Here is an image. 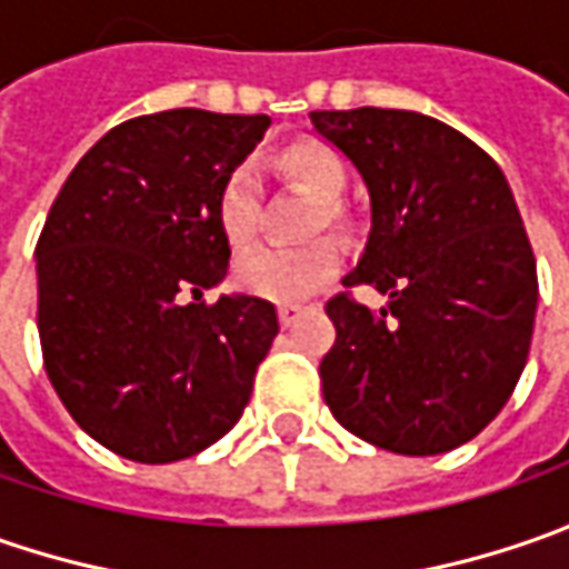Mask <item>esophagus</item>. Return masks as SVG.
Returning a JSON list of instances; mask_svg holds the SVG:
<instances>
[{"label": "esophagus", "instance_id": "esophagus-1", "mask_svg": "<svg viewBox=\"0 0 569 569\" xmlns=\"http://www.w3.org/2000/svg\"><path fill=\"white\" fill-rule=\"evenodd\" d=\"M300 313H303V307H300V303H281V307H278V322L288 329V326H295Z\"/></svg>", "mask_w": 569, "mask_h": 569}]
</instances>
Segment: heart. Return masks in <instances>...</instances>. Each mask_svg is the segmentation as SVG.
<instances>
[{
	"label": "heart",
	"instance_id": "heart-1",
	"mask_svg": "<svg viewBox=\"0 0 569 569\" xmlns=\"http://www.w3.org/2000/svg\"><path fill=\"white\" fill-rule=\"evenodd\" d=\"M278 167L284 177H291L297 187H303L313 199H319V214L313 228H339L341 192L348 187V167L332 144L297 142L288 144L278 154ZM214 221L221 237L233 250L247 247L256 237L259 224V180L250 167L240 164L224 173L221 187L214 192ZM339 266V247L332 240H313L303 247H262L240 256L233 281L240 291L274 303L300 300L319 288Z\"/></svg>",
	"mask_w": 569,
	"mask_h": 569
}]
</instances>
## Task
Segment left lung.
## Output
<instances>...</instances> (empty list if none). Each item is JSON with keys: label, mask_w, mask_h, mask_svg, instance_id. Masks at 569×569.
<instances>
[{"label": "left lung", "mask_w": 569, "mask_h": 569, "mask_svg": "<svg viewBox=\"0 0 569 569\" xmlns=\"http://www.w3.org/2000/svg\"><path fill=\"white\" fill-rule=\"evenodd\" d=\"M319 136L370 189V237L326 303L336 345L319 363L336 421L373 447L437 456L469 443L513 396L536 326L538 274L493 158L411 110H313ZM390 295L380 315L350 295Z\"/></svg>", "instance_id": "1"}]
</instances>
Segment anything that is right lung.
<instances>
[{
    "label": "right lung",
    "mask_w": 569,
    "mask_h": 569,
    "mask_svg": "<svg viewBox=\"0 0 569 569\" xmlns=\"http://www.w3.org/2000/svg\"><path fill=\"white\" fill-rule=\"evenodd\" d=\"M269 117L161 110L110 129L69 173L37 240L43 367L76 425L164 466L221 440L278 336L262 297L202 300L228 274L224 173Z\"/></svg>",
    "instance_id": "obj_1"
}]
</instances>
